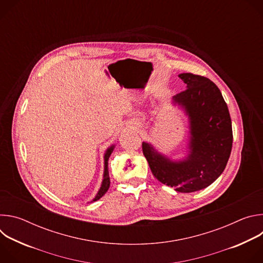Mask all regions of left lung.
Listing matches in <instances>:
<instances>
[{"mask_svg":"<svg viewBox=\"0 0 263 263\" xmlns=\"http://www.w3.org/2000/svg\"><path fill=\"white\" fill-rule=\"evenodd\" d=\"M186 89L173 97L190 121V142L182 160L173 161L148 142L142 152L154 177L179 193H194L213 183L223 172L232 149V123L218 87L208 78L180 73Z\"/></svg>","mask_w":263,"mask_h":263,"instance_id":"8db88e82","label":"left lung"}]
</instances>
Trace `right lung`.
Masks as SVG:
<instances>
[{
	"instance_id": "right-lung-1",
	"label": "right lung",
	"mask_w": 263,
	"mask_h": 263,
	"mask_svg": "<svg viewBox=\"0 0 263 263\" xmlns=\"http://www.w3.org/2000/svg\"><path fill=\"white\" fill-rule=\"evenodd\" d=\"M114 148H115V144H112L110 147L107 148V151L104 155V176H103V181H102V185L100 187V190L97 194V196L95 197V199L91 202L98 201L99 199H101L108 191L109 186H110V178H109V172H108V159L111 155V153L114 152Z\"/></svg>"
}]
</instances>
